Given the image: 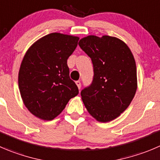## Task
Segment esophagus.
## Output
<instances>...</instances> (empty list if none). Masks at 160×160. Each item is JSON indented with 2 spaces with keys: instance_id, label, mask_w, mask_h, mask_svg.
<instances>
[{
  "instance_id": "1",
  "label": "esophagus",
  "mask_w": 160,
  "mask_h": 160,
  "mask_svg": "<svg viewBox=\"0 0 160 160\" xmlns=\"http://www.w3.org/2000/svg\"><path fill=\"white\" fill-rule=\"evenodd\" d=\"M76 84L77 85V87H78L79 90H80V88H81V83H80V81H79V80L76 81Z\"/></svg>"
}]
</instances>
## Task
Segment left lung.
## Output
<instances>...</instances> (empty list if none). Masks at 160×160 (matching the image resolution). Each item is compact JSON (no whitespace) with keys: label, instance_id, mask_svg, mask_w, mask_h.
Wrapping results in <instances>:
<instances>
[{"label":"left lung","instance_id":"8db88e82","mask_svg":"<svg viewBox=\"0 0 160 160\" xmlns=\"http://www.w3.org/2000/svg\"><path fill=\"white\" fill-rule=\"evenodd\" d=\"M79 46L94 67L92 83L80 93L83 104L97 121L113 120L127 109L137 91L134 55L123 41L110 36H88Z\"/></svg>","mask_w":160,"mask_h":160}]
</instances>
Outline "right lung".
<instances>
[{
  "mask_svg": "<svg viewBox=\"0 0 160 160\" xmlns=\"http://www.w3.org/2000/svg\"><path fill=\"white\" fill-rule=\"evenodd\" d=\"M79 39L52 32L32 44L23 57L18 72L20 94L28 110L43 120L55 119L78 94L67 59Z\"/></svg>",
  "mask_w": 160,
  "mask_h": 160,
  "instance_id": "right-lung-1",
  "label": "right lung"
}]
</instances>
